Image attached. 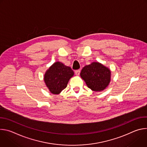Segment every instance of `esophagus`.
I'll use <instances>...</instances> for the list:
<instances>
[{"label":"esophagus","instance_id":"1","mask_svg":"<svg viewBox=\"0 0 147 147\" xmlns=\"http://www.w3.org/2000/svg\"><path fill=\"white\" fill-rule=\"evenodd\" d=\"M80 73V70H77L75 71V74L76 76H79Z\"/></svg>","mask_w":147,"mask_h":147}]
</instances>
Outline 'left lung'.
<instances>
[{"label":"left lung","instance_id":"8db88e82","mask_svg":"<svg viewBox=\"0 0 147 147\" xmlns=\"http://www.w3.org/2000/svg\"><path fill=\"white\" fill-rule=\"evenodd\" d=\"M111 72L109 69L98 62H92L84 67L80 76L89 88L94 91H102L109 85Z\"/></svg>","mask_w":147,"mask_h":147}]
</instances>
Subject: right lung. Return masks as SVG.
I'll return each instance as SVG.
<instances>
[{
	"label": "right lung",
	"mask_w": 147,
	"mask_h": 147,
	"mask_svg": "<svg viewBox=\"0 0 147 147\" xmlns=\"http://www.w3.org/2000/svg\"><path fill=\"white\" fill-rule=\"evenodd\" d=\"M73 75L74 71L70 67L56 61L46 71L44 81L50 92L56 95L66 88L69 80Z\"/></svg>",
	"instance_id": "1"
}]
</instances>
